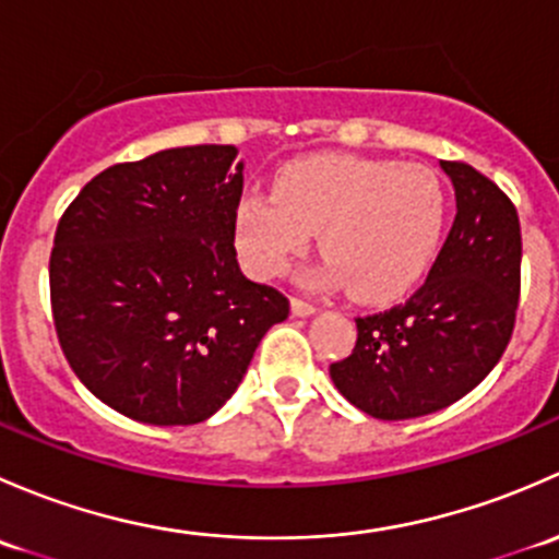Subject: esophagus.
Returning <instances> with one entry per match:
<instances>
[{
	"instance_id": "esophagus-1",
	"label": "esophagus",
	"mask_w": 559,
	"mask_h": 559,
	"mask_svg": "<svg viewBox=\"0 0 559 559\" xmlns=\"http://www.w3.org/2000/svg\"><path fill=\"white\" fill-rule=\"evenodd\" d=\"M316 311H319V308L311 306V302H306V300H292V313H295V316H313Z\"/></svg>"
}]
</instances>
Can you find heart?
<instances>
[{"instance_id": "obj_1", "label": "heart", "mask_w": 559, "mask_h": 559, "mask_svg": "<svg viewBox=\"0 0 559 559\" xmlns=\"http://www.w3.org/2000/svg\"><path fill=\"white\" fill-rule=\"evenodd\" d=\"M447 227V191L419 165L313 154L275 175V191H248L235 207V243L262 278L286 273L311 246L326 259L319 284L346 286L379 306L408 295L430 270Z\"/></svg>"}]
</instances>
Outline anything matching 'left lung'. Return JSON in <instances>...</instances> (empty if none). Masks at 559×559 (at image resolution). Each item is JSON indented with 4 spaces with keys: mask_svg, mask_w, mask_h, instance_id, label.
Returning <instances> with one entry per match:
<instances>
[{
    "mask_svg": "<svg viewBox=\"0 0 559 559\" xmlns=\"http://www.w3.org/2000/svg\"><path fill=\"white\" fill-rule=\"evenodd\" d=\"M456 216L425 286L392 311L357 319V346L330 365L337 392L376 419L436 414L500 362L520 302L516 207L489 178L441 162Z\"/></svg>",
    "mask_w": 559,
    "mask_h": 559,
    "instance_id": "8db88e82",
    "label": "left lung"
}]
</instances>
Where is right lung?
Here are the masks:
<instances>
[{
    "label": "right lung",
    "instance_id": "right-lung-1",
    "mask_svg": "<svg viewBox=\"0 0 559 559\" xmlns=\"http://www.w3.org/2000/svg\"><path fill=\"white\" fill-rule=\"evenodd\" d=\"M240 191L235 145H186L107 167L61 216L56 332L78 379L118 414L156 427L211 419L289 316V300L238 264Z\"/></svg>",
    "mask_w": 559,
    "mask_h": 559
}]
</instances>
